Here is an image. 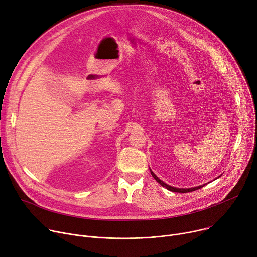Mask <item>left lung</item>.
I'll return each instance as SVG.
<instances>
[{
    "mask_svg": "<svg viewBox=\"0 0 257 257\" xmlns=\"http://www.w3.org/2000/svg\"><path fill=\"white\" fill-rule=\"evenodd\" d=\"M151 175H152V177L153 178L159 182L162 186H164V187H166L168 190H171V191H174V192H179V193H185V192H190V191H193V190H196V189H200V188H202L204 185H201V186H197V187H193V188H186V189H183V188H176V187H172V186H170V185H168V184H166L165 182H163L162 180H160L159 178H157V177L154 175V173L153 172H151Z\"/></svg>",
    "mask_w": 257,
    "mask_h": 257,
    "instance_id": "left-lung-1",
    "label": "left lung"
}]
</instances>
